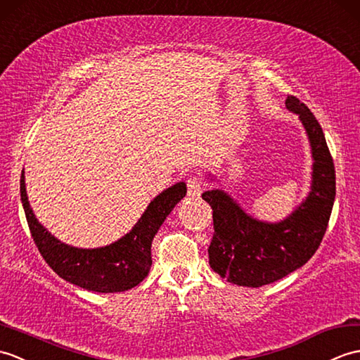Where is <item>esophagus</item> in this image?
Returning <instances> with one entry per match:
<instances>
[{
	"label": "esophagus",
	"instance_id": "obj_1",
	"mask_svg": "<svg viewBox=\"0 0 360 360\" xmlns=\"http://www.w3.org/2000/svg\"><path fill=\"white\" fill-rule=\"evenodd\" d=\"M186 183H188V195L193 197V198H198V197H200L202 191H203V186H205L202 179H198V177H189Z\"/></svg>",
	"mask_w": 360,
	"mask_h": 360
}]
</instances>
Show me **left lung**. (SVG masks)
Returning a JSON list of instances; mask_svg holds the SVG:
<instances>
[{
  "instance_id": "left-lung-1",
  "label": "left lung",
  "mask_w": 360,
  "mask_h": 360,
  "mask_svg": "<svg viewBox=\"0 0 360 360\" xmlns=\"http://www.w3.org/2000/svg\"><path fill=\"white\" fill-rule=\"evenodd\" d=\"M285 105L299 115L314 158L307 200L288 219L265 223L248 215L220 189L202 194L212 207L214 236L207 248L211 268L228 282L250 288L283 278L313 257L336 197V171L321 124L294 95H288Z\"/></svg>"
}]
</instances>
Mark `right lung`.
Instances as JSON below:
<instances>
[{"label":"right lung","instance_id":"1","mask_svg":"<svg viewBox=\"0 0 360 360\" xmlns=\"http://www.w3.org/2000/svg\"><path fill=\"white\" fill-rule=\"evenodd\" d=\"M20 193L30 234L39 254L55 273L87 291L122 292L137 286L148 276L153 265V238L174 206L186 195V185L180 181L163 191L149 203L129 233L115 243L95 250H82L63 243L38 223L27 200L24 171Z\"/></svg>","mask_w":360,"mask_h":360}]
</instances>
